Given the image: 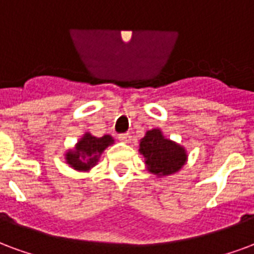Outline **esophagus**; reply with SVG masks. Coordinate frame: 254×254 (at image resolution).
Instances as JSON below:
<instances>
[{
	"label": "esophagus",
	"mask_w": 254,
	"mask_h": 254,
	"mask_svg": "<svg viewBox=\"0 0 254 254\" xmlns=\"http://www.w3.org/2000/svg\"><path fill=\"white\" fill-rule=\"evenodd\" d=\"M118 138H119V140H122V142H128V140L131 139V135H129L128 132H125V134L118 135Z\"/></svg>",
	"instance_id": "1"
}]
</instances>
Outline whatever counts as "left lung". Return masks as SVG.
Here are the masks:
<instances>
[{
	"label": "left lung",
	"mask_w": 254,
	"mask_h": 254,
	"mask_svg": "<svg viewBox=\"0 0 254 254\" xmlns=\"http://www.w3.org/2000/svg\"><path fill=\"white\" fill-rule=\"evenodd\" d=\"M139 151L145 157V164L154 175H172L184 165L186 150L172 140L165 139L160 129H150L140 139Z\"/></svg>",
	"instance_id": "obj_1"
}]
</instances>
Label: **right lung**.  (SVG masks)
<instances>
[{"instance_id":"add662e5","label":"right lung","mask_w":254,"mask_h":254,"mask_svg":"<svg viewBox=\"0 0 254 254\" xmlns=\"http://www.w3.org/2000/svg\"><path fill=\"white\" fill-rule=\"evenodd\" d=\"M112 142L114 139L109 135H104L103 138H96L90 134H85L84 138L78 142L75 150L66 154L67 164L77 170L89 169L97 162V158L103 153V150Z\"/></svg>"}]
</instances>
